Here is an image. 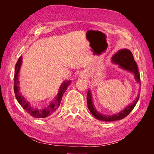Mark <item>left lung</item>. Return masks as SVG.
<instances>
[{
    "label": "left lung",
    "instance_id": "1",
    "mask_svg": "<svg viewBox=\"0 0 154 154\" xmlns=\"http://www.w3.org/2000/svg\"><path fill=\"white\" fill-rule=\"evenodd\" d=\"M111 62L113 63L118 65L121 68L133 73L134 74L135 79H136V82L141 85L140 74H139L138 71L137 63L135 62L132 53L130 50L127 49H124L119 51L117 53L112 56ZM139 94H138V96L136 97V100H134L133 103L126 107L122 111L119 112V113L112 116H106L100 114L96 110L92 103L91 92L90 90H88L87 92V106L91 114L97 119L104 121V122H114V121L122 119L130 114V112L133 110L134 106H136L139 97Z\"/></svg>",
    "mask_w": 154,
    "mask_h": 154
}]
</instances>
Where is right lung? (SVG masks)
<instances>
[{
	"mask_svg": "<svg viewBox=\"0 0 154 154\" xmlns=\"http://www.w3.org/2000/svg\"><path fill=\"white\" fill-rule=\"evenodd\" d=\"M22 57H20L16 63L15 74H14V92H15L16 99L19 104L23 107V109L32 117L36 118H45L53 114L57 110L60 105L63 94L67 89V87L70 85L71 81L69 80L67 82H64L62 83L61 86L59 88V92L57 96L55 97L54 100H53L51 103H49L48 106H44L42 109H36L33 106L30 105L29 102L26 101L24 97L22 96L21 93L20 92V82L18 80V73H19L22 65Z\"/></svg>",
	"mask_w": 154,
	"mask_h": 154,
	"instance_id": "add662e5",
	"label": "right lung"
}]
</instances>
